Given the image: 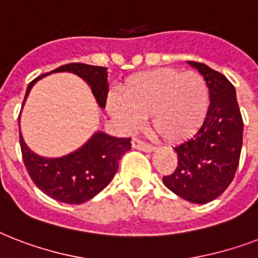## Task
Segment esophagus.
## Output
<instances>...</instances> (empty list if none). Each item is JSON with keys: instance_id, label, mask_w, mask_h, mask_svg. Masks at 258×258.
<instances>
[{"instance_id": "esophagus-1", "label": "esophagus", "mask_w": 258, "mask_h": 258, "mask_svg": "<svg viewBox=\"0 0 258 258\" xmlns=\"http://www.w3.org/2000/svg\"><path fill=\"white\" fill-rule=\"evenodd\" d=\"M131 145H133L134 149L141 150V151H145V153H153V151H155V147H154V146L147 145V143L139 141V139H133Z\"/></svg>"}]
</instances>
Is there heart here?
Returning <instances> with one entry per match:
<instances>
[{
    "mask_svg": "<svg viewBox=\"0 0 258 258\" xmlns=\"http://www.w3.org/2000/svg\"><path fill=\"white\" fill-rule=\"evenodd\" d=\"M209 109V89L197 72L174 68L147 71L128 78L121 96L108 97L107 111L127 131L149 116L150 127L163 141L179 143L204 123Z\"/></svg>",
    "mask_w": 258,
    "mask_h": 258,
    "instance_id": "obj_1",
    "label": "heart"
}]
</instances>
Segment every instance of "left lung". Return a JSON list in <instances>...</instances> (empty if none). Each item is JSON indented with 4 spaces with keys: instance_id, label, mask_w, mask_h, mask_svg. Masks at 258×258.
<instances>
[{
    "instance_id": "8db88e82",
    "label": "left lung",
    "mask_w": 258,
    "mask_h": 258,
    "mask_svg": "<svg viewBox=\"0 0 258 258\" xmlns=\"http://www.w3.org/2000/svg\"><path fill=\"white\" fill-rule=\"evenodd\" d=\"M208 84V113L197 134L175 146L178 167L163 183L191 204H208L226 190L234 178L242 149L244 121L236 88L224 75L202 62L187 61Z\"/></svg>"
}]
</instances>
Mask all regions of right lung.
I'll return each instance as SVG.
<instances>
[{"mask_svg":"<svg viewBox=\"0 0 258 258\" xmlns=\"http://www.w3.org/2000/svg\"><path fill=\"white\" fill-rule=\"evenodd\" d=\"M57 72H70L82 78L92 91L97 105L104 108L108 95L107 68L74 62L60 67L50 74ZM50 74L34 79L28 86L22 108L34 84ZM130 141L131 139L127 138L108 135L104 131H95L86 143L72 153L57 158H46L33 153L20 131L22 159L34 184L50 198L70 205L84 204L108 186L116 174L120 158L131 150Z\"/></svg>","mask_w":258,"mask_h":258,"instance_id":"right-lung-1","label":"right lung"}]
</instances>
